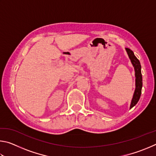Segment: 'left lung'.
<instances>
[{
	"label": "left lung",
	"instance_id": "left-lung-1",
	"mask_svg": "<svg viewBox=\"0 0 156 156\" xmlns=\"http://www.w3.org/2000/svg\"><path fill=\"white\" fill-rule=\"evenodd\" d=\"M126 50L129 55V58L131 59L132 64L133 65L134 69H135L136 72V89L133 94V99L131 100V103L130 106V108L131 109L132 107L135 106L137 104L140 98L142 87V77L141 73V65L139 60L137 58L135 55H134L133 52L130 49L126 48Z\"/></svg>",
	"mask_w": 156,
	"mask_h": 156
}]
</instances>
